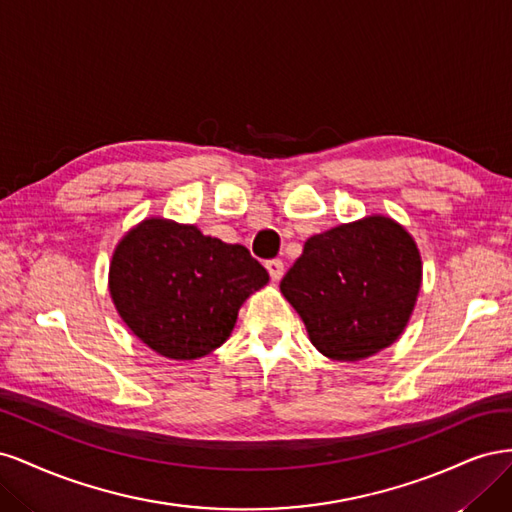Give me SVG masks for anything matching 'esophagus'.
Returning a JSON list of instances; mask_svg holds the SVG:
<instances>
[{
	"label": "esophagus",
	"instance_id": "esophagus-1",
	"mask_svg": "<svg viewBox=\"0 0 512 512\" xmlns=\"http://www.w3.org/2000/svg\"><path fill=\"white\" fill-rule=\"evenodd\" d=\"M267 271H269L273 282H280L282 275H284V262L277 260V258H275V260H269V262H267Z\"/></svg>",
	"mask_w": 512,
	"mask_h": 512
}]
</instances>
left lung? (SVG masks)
I'll return each mask as SVG.
<instances>
[{"label": "left lung", "instance_id": "obj_1", "mask_svg": "<svg viewBox=\"0 0 512 512\" xmlns=\"http://www.w3.org/2000/svg\"><path fill=\"white\" fill-rule=\"evenodd\" d=\"M421 280L410 232L384 215H367L309 237L280 290L318 352L354 363L404 333Z\"/></svg>", "mask_w": 512, "mask_h": 512}]
</instances>
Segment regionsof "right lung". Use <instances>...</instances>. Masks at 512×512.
Instances as JSON below:
<instances>
[{
  "label": "right lung",
  "mask_w": 512,
  "mask_h": 512,
  "mask_svg": "<svg viewBox=\"0 0 512 512\" xmlns=\"http://www.w3.org/2000/svg\"><path fill=\"white\" fill-rule=\"evenodd\" d=\"M267 282V269L243 245L162 218L126 232L108 271L121 320L143 344L175 361L220 348L243 301Z\"/></svg>",
  "instance_id": "1"
}]
</instances>
